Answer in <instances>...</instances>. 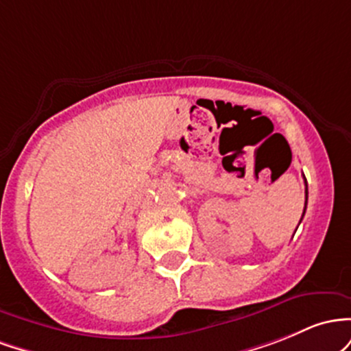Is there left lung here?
<instances>
[{"mask_svg": "<svg viewBox=\"0 0 351 351\" xmlns=\"http://www.w3.org/2000/svg\"><path fill=\"white\" fill-rule=\"evenodd\" d=\"M306 200H308V189H306V180H305V208H306ZM303 214H305V210H303ZM303 217V215H302ZM302 222V220H300Z\"/></svg>", "mask_w": 351, "mask_h": 351, "instance_id": "1", "label": "left lung"}]
</instances>
